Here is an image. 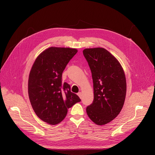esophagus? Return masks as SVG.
Returning <instances> with one entry per match:
<instances>
[{"label": "esophagus", "instance_id": "esophagus-1", "mask_svg": "<svg viewBox=\"0 0 155 155\" xmlns=\"http://www.w3.org/2000/svg\"><path fill=\"white\" fill-rule=\"evenodd\" d=\"M78 95L79 96V97L81 98V97H82V94H81V92H78Z\"/></svg>", "mask_w": 155, "mask_h": 155}]
</instances>
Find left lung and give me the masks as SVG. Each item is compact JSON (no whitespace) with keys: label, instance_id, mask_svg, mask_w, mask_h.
<instances>
[{"label":"left lung","instance_id":"1","mask_svg":"<svg viewBox=\"0 0 155 155\" xmlns=\"http://www.w3.org/2000/svg\"><path fill=\"white\" fill-rule=\"evenodd\" d=\"M83 53L91 70L94 87V101L87 107V113L96 125H105L120 114L124 104L127 83L124 69L104 48H85Z\"/></svg>","mask_w":155,"mask_h":155}]
</instances>
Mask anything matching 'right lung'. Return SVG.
Masks as SVG:
<instances>
[{"label": "right lung", "mask_w": 155, "mask_h": 155, "mask_svg": "<svg viewBox=\"0 0 155 155\" xmlns=\"http://www.w3.org/2000/svg\"><path fill=\"white\" fill-rule=\"evenodd\" d=\"M76 48L51 46L34 63L28 78V96L35 113L45 122L56 125L66 117L68 109L81 101L62 82V74L76 53Z\"/></svg>", "instance_id": "right-lung-1"}]
</instances>
